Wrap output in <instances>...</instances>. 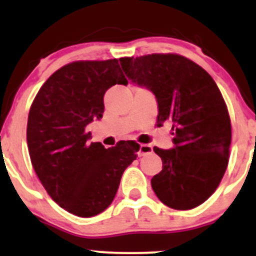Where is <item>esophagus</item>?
Returning <instances> with one entry per match:
<instances>
[{
    "mask_svg": "<svg viewBox=\"0 0 256 256\" xmlns=\"http://www.w3.org/2000/svg\"><path fill=\"white\" fill-rule=\"evenodd\" d=\"M152 154V146L150 144H140V148H138V156H146V154Z\"/></svg>",
    "mask_w": 256,
    "mask_h": 256,
    "instance_id": "obj_1",
    "label": "esophagus"
}]
</instances>
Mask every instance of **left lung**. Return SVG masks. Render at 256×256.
Returning a JSON list of instances; mask_svg holds the SVG:
<instances>
[{
	"instance_id": "left-lung-1",
	"label": "left lung",
	"mask_w": 256,
	"mask_h": 256,
	"mask_svg": "<svg viewBox=\"0 0 256 256\" xmlns=\"http://www.w3.org/2000/svg\"><path fill=\"white\" fill-rule=\"evenodd\" d=\"M120 63L128 80L156 96L157 126L171 122L174 130V148L154 147L162 171L152 177V190L170 208L198 207L228 166L232 126L220 90L202 66L178 54L125 56Z\"/></svg>"
}]
</instances>
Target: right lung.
Returning <instances> with one entry per match:
<instances>
[{
  "instance_id": "right-lung-1",
  "label": "right lung",
  "mask_w": 256,
  "mask_h": 256,
  "mask_svg": "<svg viewBox=\"0 0 256 256\" xmlns=\"http://www.w3.org/2000/svg\"><path fill=\"white\" fill-rule=\"evenodd\" d=\"M115 84H128L118 59L73 62L49 76L28 115L27 144L36 174L54 202L82 218L112 204L140 148L134 141L110 148L89 141L86 126L102 118L104 95Z\"/></svg>"
}]
</instances>
